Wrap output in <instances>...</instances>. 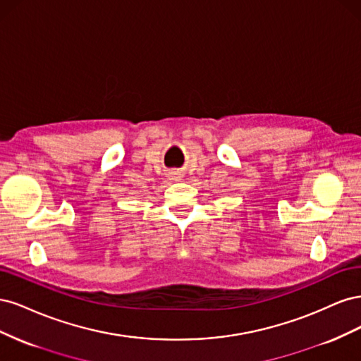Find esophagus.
<instances>
[{"label": "esophagus", "mask_w": 361, "mask_h": 361, "mask_svg": "<svg viewBox=\"0 0 361 361\" xmlns=\"http://www.w3.org/2000/svg\"><path fill=\"white\" fill-rule=\"evenodd\" d=\"M174 174H176V173H174ZM173 179H174V180H178V176H173Z\"/></svg>", "instance_id": "obj_1"}]
</instances>
